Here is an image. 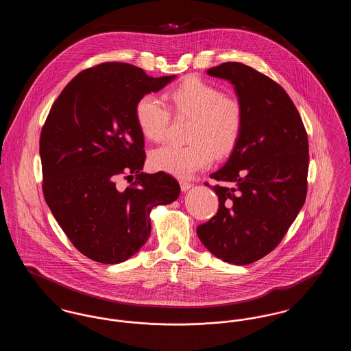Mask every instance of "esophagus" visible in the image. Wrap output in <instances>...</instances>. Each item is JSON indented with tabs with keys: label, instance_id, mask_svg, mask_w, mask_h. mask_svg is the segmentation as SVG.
I'll use <instances>...</instances> for the list:
<instances>
[{
	"label": "esophagus",
	"instance_id": "obj_1",
	"mask_svg": "<svg viewBox=\"0 0 351 351\" xmlns=\"http://www.w3.org/2000/svg\"><path fill=\"white\" fill-rule=\"evenodd\" d=\"M179 183H180V188H182V191H188V189L193 185L191 182H186V180H180Z\"/></svg>",
	"mask_w": 351,
	"mask_h": 351
}]
</instances>
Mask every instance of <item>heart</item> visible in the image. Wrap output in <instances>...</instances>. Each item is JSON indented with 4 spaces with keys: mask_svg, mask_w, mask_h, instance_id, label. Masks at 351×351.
<instances>
[{
    "mask_svg": "<svg viewBox=\"0 0 351 351\" xmlns=\"http://www.w3.org/2000/svg\"><path fill=\"white\" fill-rule=\"evenodd\" d=\"M175 116L192 118L188 145H166L150 154V166L176 178L188 179L209 167L217 156L233 151L243 129V108L235 97L215 84L189 77L166 93ZM135 121L142 135L162 142L167 135L171 111L155 95H145L135 104Z\"/></svg>",
    "mask_w": 351,
    "mask_h": 351,
    "instance_id": "b5f03b06",
    "label": "heart"
}]
</instances>
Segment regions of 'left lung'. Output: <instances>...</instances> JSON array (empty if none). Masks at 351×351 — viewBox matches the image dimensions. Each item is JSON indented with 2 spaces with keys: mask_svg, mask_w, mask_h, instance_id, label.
<instances>
[{
  "mask_svg": "<svg viewBox=\"0 0 351 351\" xmlns=\"http://www.w3.org/2000/svg\"><path fill=\"white\" fill-rule=\"evenodd\" d=\"M206 73L233 84L245 119L229 160L210 175L221 182L218 210L197 235L218 259L250 265L280 243L305 202L308 134L293 101L266 75L237 62Z\"/></svg>",
  "mask_w": 351,
  "mask_h": 351,
  "instance_id": "1",
  "label": "left lung"
}]
</instances>
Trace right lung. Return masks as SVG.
I'll return each instance as SVG.
<instances>
[{"mask_svg":"<svg viewBox=\"0 0 351 351\" xmlns=\"http://www.w3.org/2000/svg\"><path fill=\"white\" fill-rule=\"evenodd\" d=\"M172 79L106 62L76 75L51 106L39 141L45 200L72 245L95 262L133 256L150 235L151 209L180 195L166 172H141L145 139L134 113L142 96ZM132 174L134 183L118 190L117 178Z\"/></svg>","mask_w":351,"mask_h":351,"instance_id":"obj_1","label":"right lung"}]
</instances>
